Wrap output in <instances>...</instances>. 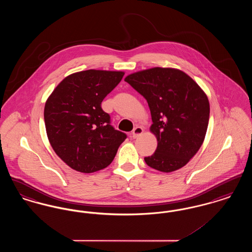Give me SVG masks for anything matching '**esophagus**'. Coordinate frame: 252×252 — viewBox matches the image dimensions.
Wrapping results in <instances>:
<instances>
[{
	"mask_svg": "<svg viewBox=\"0 0 252 252\" xmlns=\"http://www.w3.org/2000/svg\"><path fill=\"white\" fill-rule=\"evenodd\" d=\"M143 132H144L143 127H141V126H136V127L133 129V131H132V138H133V139L138 138L139 136H141V135L143 134Z\"/></svg>",
	"mask_w": 252,
	"mask_h": 252,
	"instance_id": "34e87169",
	"label": "esophagus"
}]
</instances>
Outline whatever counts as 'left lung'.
<instances>
[{"instance_id": "8db88e82", "label": "left lung", "mask_w": 252, "mask_h": 252, "mask_svg": "<svg viewBox=\"0 0 252 252\" xmlns=\"http://www.w3.org/2000/svg\"><path fill=\"white\" fill-rule=\"evenodd\" d=\"M125 81L150 108L158 146L145 163L166 173L183 167L200 148L208 128L210 104L203 91L185 72L171 68L135 72Z\"/></svg>"}]
</instances>
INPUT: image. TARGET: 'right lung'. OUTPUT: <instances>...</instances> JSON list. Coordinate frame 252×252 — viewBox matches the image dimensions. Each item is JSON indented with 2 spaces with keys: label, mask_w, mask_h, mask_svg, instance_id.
I'll return each mask as SVG.
<instances>
[{
  "label": "right lung",
  "mask_w": 252,
  "mask_h": 252,
  "mask_svg": "<svg viewBox=\"0 0 252 252\" xmlns=\"http://www.w3.org/2000/svg\"><path fill=\"white\" fill-rule=\"evenodd\" d=\"M125 72L88 70L64 78L44 108L49 142L60 158L81 173L108 166L126 134L110 125L101 103Z\"/></svg>",
  "instance_id": "obj_1"
}]
</instances>
